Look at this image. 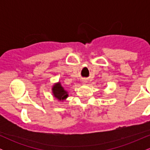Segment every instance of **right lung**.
<instances>
[{"mask_svg": "<svg viewBox=\"0 0 150 150\" xmlns=\"http://www.w3.org/2000/svg\"><path fill=\"white\" fill-rule=\"evenodd\" d=\"M52 92L55 98L59 101H63L68 97V92L63 89V87L61 86V84L60 82L55 84L53 86Z\"/></svg>", "mask_w": 150, "mask_h": 150, "instance_id": "right-lung-1", "label": "right lung"}]
</instances>
